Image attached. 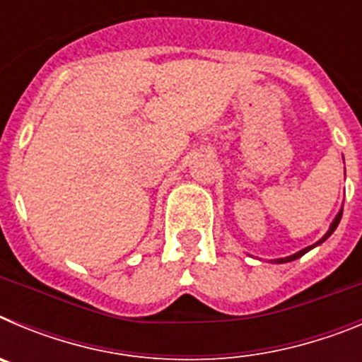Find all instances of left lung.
<instances>
[{
    "instance_id": "1",
    "label": "left lung",
    "mask_w": 362,
    "mask_h": 362,
    "mask_svg": "<svg viewBox=\"0 0 362 362\" xmlns=\"http://www.w3.org/2000/svg\"><path fill=\"white\" fill-rule=\"evenodd\" d=\"M341 217H343V209L339 210L337 212V216L334 217V221H332V225H330V228H328V232L325 233V235H322L321 239H319L317 243H313V245H310V246H306V248H303V250H299V252H296V254H292V255H288V257H281V259H272L270 263H274V264H283V263H290V261H296V259H299V257H303V255L306 254V252H310L312 250V248H315V246H319L321 245V243H325L326 239L330 238L332 233L335 232V228H337L339 226V221H341Z\"/></svg>"
}]
</instances>
